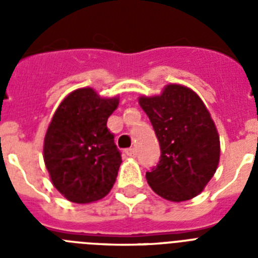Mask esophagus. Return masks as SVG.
Here are the masks:
<instances>
[{"instance_id":"1","label":"esophagus","mask_w":258,"mask_h":258,"mask_svg":"<svg viewBox=\"0 0 258 258\" xmlns=\"http://www.w3.org/2000/svg\"><path fill=\"white\" fill-rule=\"evenodd\" d=\"M125 154H126L129 157H134V156H136V150L127 149V150H125Z\"/></svg>"}]
</instances>
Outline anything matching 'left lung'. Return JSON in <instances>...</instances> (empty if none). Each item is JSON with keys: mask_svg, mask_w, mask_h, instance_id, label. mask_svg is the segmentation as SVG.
<instances>
[{"mask_svg": "<svg viewBox=\"0 0 258 258\" xmlns=\"http://www.w3.org/2000/svg\"><path fill=\"white\" fill-rule=\"evenodd\" d=\"M138 103L149 116L161 156L146 173L155 194L169 202L198 197L217 170L220 136L202 98L190 88L168 84L159 95H141Z\"/></svg>", "mask_w": 258, "mask_h": 258, "instance_id": "8db88e82", "label": "left lung"}]
</instances>
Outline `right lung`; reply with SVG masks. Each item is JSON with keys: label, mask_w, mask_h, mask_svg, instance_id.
I'll list each match as a JSON object with an SVG mask.
<instances>
[{"label": "right lung", "mask_w": 258, "mask_h": 258, "mask_svg": "<svg viewBox=\"0 0 258 258\" xmlns=\"http://www.w3.org/2000/svg\"><path fill=\"white\" fill-rule=\"evenodd\" d=\"M118 95L104 98L80 88L60 102L44 138V161L51 183L67 200L89 204L111 191L121 156L107 129Z\"/></svg>", "instance_id": "right-lung-1"}]
</instances>
